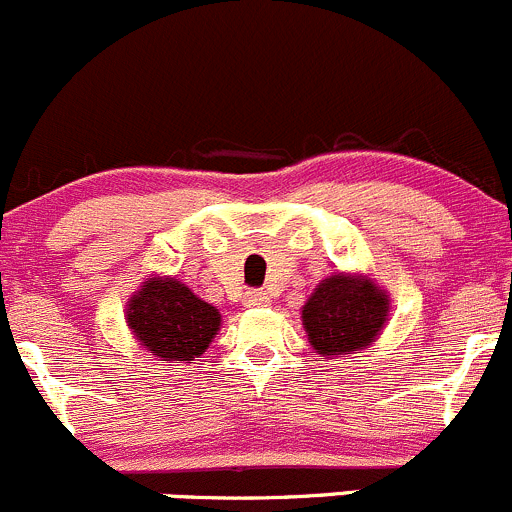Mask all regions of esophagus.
Masks as SVG:
<instances>
[{"label":"esophagus","mask_w":512,"mask_h":512,"mask_svg":"<svg viewBox=\"0 0 512 512\" xmlns=\"http://www.w3.org/2000/svg\"><path fill=\"white\" fill-rule=\"evenodd\" d=\"M244 305L246 308H266V305H271V298L263 291H249L244 295Z\"/></svg>","instance_id":"obj_1"}]
</instances>
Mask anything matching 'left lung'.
I'll list each match as a JSON object with an SVG mask.
<instances>
[{"label":"left lung","mask_w":512,"mask_h":512,"mask_svg":"<svg viewBox=\"0 0 512 512\" xmlns=\"http://www.w3.org/2000/svg\"><path fill=\"white\" fill-rule=\"evenodd\" d=\"M389 293L367 273H330L300 308L310 347L323 360L367 350L389 320Z\"/></svg>","instance_id":"left-lung-1"}]
</instances>
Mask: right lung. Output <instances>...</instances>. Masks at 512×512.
<instances>
[{"label":"right lung","instance_id":"1","mask_svg":"<svg viewBox=\"0 0 512 512\" xmlns=\"http://www.w3.org/2000/svg\"><path fill=\"white\" fill-rule=\"evenodd\" d=\"M125 325L162 362H192L219 335L221 313L175 276L152 273L128 298Z\"/></svg>","mask_w":512,"mask_h":512}]
</instances>
